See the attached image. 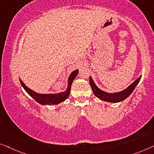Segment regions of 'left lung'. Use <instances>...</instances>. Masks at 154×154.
Returning a JSON list of instances; mask_svg holds the SVG:
<instances>
[{"mask_svg": "<svg viewBox=\"0 0 154 154\" xmlns=\"http://www.w3.org/2000/svg\"><path fill=\"white\" fill-rule=\"evenodd\" d=\"M141 77L142 76L140 75L136 81L133 82L129 86H128L127 88L125 89V90L113 93H107V92H105L100 89L97 86H96V84H95V82H94L93 78L91 77V76H90V78H89V82H90V85L91 86L92 90H93L94 95H95L96 97L99 98L101 100L104 101V102L117 103L122 102L123 100L127 99L128 96L132 93V92L134 91L137 84L139 83L140 80L141 79Z\"/></svg>", "mask_w": 154, "mask_h": 154, "instance_id": "8db88e82", "label": "left lung"}]
</instances>
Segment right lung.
<instances>
[{"label": "right lung", "instance_id": "add662e5", "mask_svg": "<svg viewBox=\"0 0 154 154\" xmlns=\"http://www.w3.org/2000/svg\"><path fill=\"white\" fill-rule=\"evenodd\" d=\"M79 72V70H73L72 72L70 73L69 77L68 79V87L67 89L64 92H61V93H56V94H41L38 93L34 91L32 89L29 88L26 84H25L21 79L19 78L20 84L23 86V88L25 89L27 93L31 96L33 99L39 103L41 105H56L59 104V103L65 101L68 96L70 95V88H71V85H72V82L74 81L75 78Z\"/></svg>", "mask_w": 154, "mask_h": 154}]
</instances>
